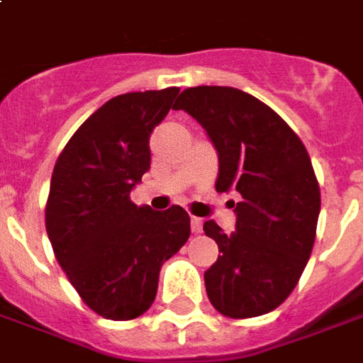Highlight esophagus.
Instances as JSON below:
<instances>
[{
  "label": "esophagus",
  "instance_id": "esophagus-1",
  "mask_svg": "<svg viewBox=\"0 0 363 363\" xmlns=\"http://www.w3.org/2000/svg\"><path fill=\"white\" fill-rule=\"evenodd\" d=\"M190 230H192V234H200L202 232V220L200 218H190Z\"/></svg>",
  "mask_w": 363,
  "mask_h": 363
}]
</instances>
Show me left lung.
<instances>
[{
	"instance_id": "left-lung-1",
	"label": "left lung",
	"mask_w": 363,
	"mask_h": 363,
	"mask_svg": "<svg viewBox=\"0 0 363 363\" xmlns=\"http://www.w3.org/2000/svg\"><path fill=\"white\" fill-rule=\"evenodd\" d=\"M174 110L190 113L216 147L218 192L242 196L234 234L204 222L220 250L204 273L208 298L230 318L271 313L296 287L316 238L320 189L308 151L277 111L238 88H186Z\"/></svg>"
}]
</instances>
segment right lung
I'll use <instances>...</instances> for the list:
<instances>
[{"label":"right lung","mask_w":363,"mask_h":363,"mask_svg":"<svg viewBox=\"0 0 363 363\" xmlns=\"http://www.w3.org/2000/svg\"><path fill=\"white\" fill-rule=\"evenodd\" d=\"M179 88L111 98L60 151L45 225L58 265L76 293L110 320H133L153 305L159 271L190 235L186 210L155 212L131 202L151 167L149 138Z\"/></svg>","instance_id":"1"}]
</instances>
